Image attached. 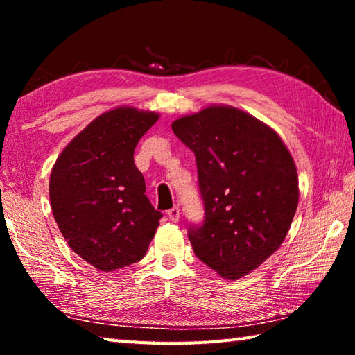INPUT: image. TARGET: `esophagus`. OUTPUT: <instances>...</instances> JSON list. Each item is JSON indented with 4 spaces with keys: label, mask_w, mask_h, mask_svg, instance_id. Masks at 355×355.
Wrapping results in <instances>:
<instances>
[{
    "label": "esophagus",
    "mask_w": 355,
    "mask_h": 355,
    "mask_svg": "<svg viewBox=\"0 0 355 355\" xmlns=\"http://www.w3.org/2000/svg\"><path fill=\"white\" fill-rule=\"evenodd\" d=\"M167 216H169V219L172 222H178V219H180V208L178 207L171 208L169 211H167Z\"/></svg>",
    "instance_id": "obj_1"
}]
</instances>
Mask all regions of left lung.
Wrapping results in <instances>:
<instances>
[{
    "instance_id": "obj_1",
    "label": "left lung",
    "mask_w": 355,
    "mask_h": 355,
    "mask_svg": "<svg viewBox=\"0 0 355 355\" xmlns=\"http://www.w3.org/2000/svg\"><path fill=\"white\" fill-rule=\"evenodd\" d=\"M196 155L205 222L194 254L227 280L241 279L284 243L299 202L297 169L275 131L249 112L211 105L172 122Z\"/></svg>"
}]
</instances>
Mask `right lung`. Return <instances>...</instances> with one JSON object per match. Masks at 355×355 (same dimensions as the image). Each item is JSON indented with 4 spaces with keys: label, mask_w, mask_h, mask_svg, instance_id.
<instances>
[{
    "label": "right lung",
    "mask_w": 355,
    "mask_h": 355,
    "mask_svg": "<svg viewBox=\"0 0 355 355\" xmlns=\"http://www.w3.org/2000/svg\"><path fill=\"white\" fill-rule=\"evenodd\" d=\"M158 112L117 106L95 117L58 156L50 175L53 216L75 254L111 272L139 261L161 214L146 196L135 148Z\"/></svg>",
    "instance_id": "1"
}]
</instances>
